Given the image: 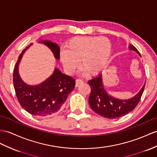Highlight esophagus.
<instances>
[{
	"instance_id": "esophagus-1",
	"label": "esophagus",
	"mask_w": 157,
	"mask_h": 157,
	"mask_svg": "<svg viewBox=\"0 0 157 157\" xmlns=\"http://www.w3.org/2000/svg\"><path fill=\"white\" fill-rule=\"evenodd\" d=\"M83 83V81L81 79H76V86H78L80 84Z\"/></svg>"
}]
</instances>
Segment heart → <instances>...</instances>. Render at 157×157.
<instances>
[{
    "label": "heart",
    "mask_w": 157,
    "mask_h": 157,
    "mask_svg": "<svg viewBox=\"0 0 157 157\" xmlns=\"http://www.w3.org/2000/svg\"><path fill=\"white\" fill-rule=\"evenodd\" d=\"M112 44L104 36H76L66 45L60 60L68 73L73 72L80 64L88 75L98 74L109 63Z\"/></svg>",
    "instance_id": "b5f03b06"
}]
</instances>
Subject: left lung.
<instances>
[{
	"label": "left lung",
	"instance_id": "left-lung-1",
	"mask_svg": "<svg viewBox=\"0 0 157 157\" xmlns=\"http://www.w3.org/2000/svg\"><path fill=\"white\" fill-rule=\"evenodd\" d=\"M128 48L141 56L133 45L129 44ZM88 83L91 89L89 98L90 108L99 115L107 118H117L132 111L139 102L145 86L144 84L139 93L132 98L121 100L110 96L107 93L103 85L102 73L90 80Z\"/></svg>",
	"mask_w": 157,
	"mask_h": 157
}]
</instances>
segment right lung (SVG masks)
I'll return each instance as SVG.
<instances>
[{
    "mask_svg": "<svg viewBox=\"0 0 157 157\" xmlns=\"http://www.w3.org/2000/svg\"><path fill=\"white\" fill-rule=\"evenodd\" d=\"M39 43L51 50L56 60L60 59V48L55 43L41 40ZM33 43L26 47L18 56L13 72V84L18 101L21 106L34 116L46 117L58 112L75 86V81L55 68L53 73L39 85H29L21 78L18 67L25 51Z\"/></svg>",
    "mask_w": 157,
    "mask_h": 157,
    "instance_id": "1",
    "label": "right lung"
}]
</instances>
